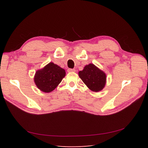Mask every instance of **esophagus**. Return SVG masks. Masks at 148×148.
<instances>
[{
  "instance_id": "34e87169",
  "label": "esophagus",
  "mask_w": 148,
  "mask_h": 148,
  "mask_svg": "<svg viewBox=\"0 0 148 148\" xmlns=\"http://www.w3.org/2000/svg\"><path fill=\"white\" fill-rule=\"evenodd\" d=\"M76 70L74 69H67V72H75Z\"/></svg>"
}]
</instances>
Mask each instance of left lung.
<instances>
[{"instance_id":"left-lung-1","label":"left lung","mask_w":148,"mask_h":148,"mask_svg":"<svg viewBox=\"0 0 148 148\" xmlns=\"http://www.w3.org/2000/svg\"><path fill=\"white\" fill-rule=\"evenodd\" d=\"M79 76L83 83L93 92H99L105 86L106 74L92 64L86 65L83 71H79Z\"/></svg>"}]
</instances>
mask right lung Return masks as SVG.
Wrapping results in <instances>:
<instances>
[{
    "label": "right lung",
    "mask_w": 148,
    "mask_h": 148,
    "mask_svg": "<svg viewBox=\"0 0 148 148\" xmlns=\"http://www.w3.org/2000/svg\"><path fill=\"white\" fill-rule=\"evenodd\" d=\"M65 76L64 69L50 62L42 69L36 72L34 81L39 90L49 93L56 88Z\"/></svg>",
    "instance_id": "1"
}]
</instances>
